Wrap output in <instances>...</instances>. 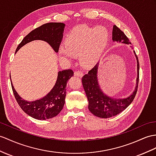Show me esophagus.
Listing matches in <instances>:
<instances>
[{
    "mask_svg": "<svg viewBox=\"0 0 156 156\" xmlns=\"http://www.w3.org/2000/svg\"><path fill=\"white\" fill-rule=\"evenodd\" d=\"M74 75L75 76H78V77H82V76L83 75V73L81 71H75Z\"/></svg>",
    "mask_w": 156,
    "mask_h": 156,
    "instance_id": "1",
    "label": "esophagus"
}]
</instances>
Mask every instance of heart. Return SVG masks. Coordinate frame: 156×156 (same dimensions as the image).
Here are the masks:
<instances>
[{
  "mask_svg": "<svg viewBox=\"0 0 156 156\" xmlns=\"http://www.w3.org/2000/svg\"><path fill=\"white\" fill-rule=\"evenodd\" d=\"M108 38V32L105 27L78 26L67 36L65 44L60 45L59 54L69 60L79 55V61L83 66H93L100 58Z\"/></svg>",
  "mask_w": 156,
  "mask_h": 156,
  "instance_id": "heart-1",
  "label": "heart"
}]
</instances>
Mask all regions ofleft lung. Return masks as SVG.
I'll return each instance as SVG.
<instances>
[{
    "label": "left lung",
    "mask_w": 156,
    "mask_h": 156,
    "mask_svg": "<svg viewBox=\"0 0 156 156\" xmlns=\"http://www.w3.org/2000/svg\"><path fill=\"white\" fill-rule=\"evenodd\" d=\"M112 32L113 41L127 44H131L124 33L116 25H114ZM134 53L136 54L135 51ZM136 57L138 63L137 85L136 87L134 92L132 95L126 98L115 99V98L105 95L102 92L98 86L97 77L98 63L89 71L88 73L85 74L82 77L83 88L85 89L87 99L89 101L88 108L90 112L94 115L103 118V119H107V118L116 116L126 109L134 99L138 87L140 70L138 56L136 55Z\"/></svg>",
    "instance_id": "1"
}]
</instances>
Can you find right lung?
Here are the masks:
<instances>
[{
    "label": "right lung",
    "mask_w": 156,
    "mask_h": 156,
    "mask_svg": "<svg viewBox=\"0 0 156 156\" xmlns=\"http://www.w3.org/2000/svg\"><path fill=\"white\" fill-rule=\"evenodd\" d=\"M64 26L65 24L62 22H49L39 26L24 37L18 45L16 52L24 45L36 40L47 41L55 52H58ZM73 75V71L71 69L59 71L56 83L50 92L41 99L32 102L22 99L14 89L12 83L11 85L14 97L23 111L34 119L44 120L55 117L63 109L66 96L67 81Z\"/></svg>",
    "instance_id": "add662e5"
}]
</instances>
